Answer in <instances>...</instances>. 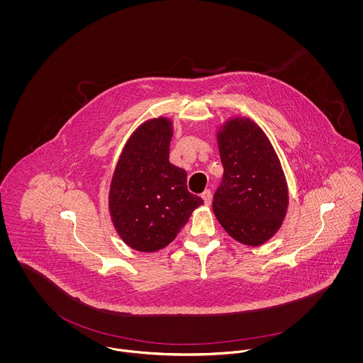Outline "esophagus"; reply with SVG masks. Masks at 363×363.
Listing matches in <instances>:
<instances>
[{"label":"esophagus","instance_id":"esophagus-1","mask_svg":"<svg viewBox=\"0 0 363 363\" xmlns=\"http://www.w3.org/2000/svg\"><path fill=\"white\" fill-rule=\"evenodd\" d=\"M201 197H203V200H204L206 206H209V204H211V201H212V193H211V190H204V191H203V194H201Z\"/></svg>","mask_w":363,"mask_h":363}]
</instances>
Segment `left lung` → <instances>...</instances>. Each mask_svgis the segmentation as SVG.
<instances>
[{
  "label": "left lung",
  "mask_w": 363,
  "mask_h": 363,
  "mask_svg": "<svg viewBox=\"0 0 363 363\" xmlns=\"http://www.w3.org/2000/svg\"><path fill=\"white\" fill-rule=\"evenodd\" d=\"M223 179L212 209L225 233L247 246L269 241L283 225L289 186L269 138L247 117H234L216 132Z\"/></svg>",
  "instance_id": "8db88e82"
}]
</instances>
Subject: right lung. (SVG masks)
I'll use <instances>...</instances> for the list:
<instances>
[{
  "mask_svg": "<svg viewBox=\"0 0 363 363\" xmlns=\"http://www.w3.org/2000/svg\"><path fill=\"white\" fill-rule=\"evenodd\" d=\"M173 122H143L128 138L116 164L108 212L129 247L154 253L173 242L191 212L204 201L186 186V172L169 160Z\"/></svg>",
  "mask_w": 363,
  "mask_h": 363,
  "instance_id": "add662e5",
  "label": "right lung"
}]
</instances>
